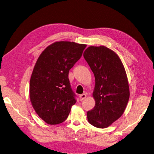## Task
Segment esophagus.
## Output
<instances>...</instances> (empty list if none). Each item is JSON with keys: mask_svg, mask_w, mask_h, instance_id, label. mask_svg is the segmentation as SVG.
Segmentation results:
<instances>
[{"mask_svg": "<svg viewBox=\"0 0 154 154\" xmlns=\"http://www.w3.org/2000/svg\"><path fill=\"white\" fill-rule=\"evenodd\" d=\"M79 97H80V101H83L86 97V94H81V95H80V96H79Z\"/></svg>", "mask_w": 154, "mask_h": 154, "instance_id": "obj_1", "label": "esophagus"}]
</instances>
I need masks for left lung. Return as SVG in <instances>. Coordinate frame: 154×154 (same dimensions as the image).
Instances as JSON below:
<instances>
[{
	"label": "left lung",
	"instance_id": "left-lung-1",
	"mask_svg": "<svg viewBox=\"0 0 154 154\" xmlns=\"http://www.w3.org/2000/svg\"><path fill=\"white\" fill-rule=\"evenodd\" d=\"M83 57L95 77L92 96L96 101L87 119L97 128L109 127L123 114L130 97L128 79L122 60L105 46H90Z\"/></svg>",
	"mask_w": 154,
	"mask_h": 154
}]
</instances>
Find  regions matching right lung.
I'll use <instances>...</instances> for the list:
<instances>
[{"mask_svg":"<svg viewBox=\"0 0 154 154\" xmlns=\"http://www.w3.org/2000/svg\"><path fill=\"white\" fill-rule=\"evenodd\" d=\"M86 46L68 41L56 42L37 60L30 80V100L36 114L48 124L63 122L76 103L69 72Z\"/></svg>","mask_w":154,"mask_h":154,"instance_id":"1","label":"right lung"}]
</instances>
